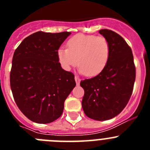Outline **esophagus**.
<instances>
[{
    "instance_id": "esophagus-1",
    "label": "esophagus",
    "mask_w": 150,
    "mask_h": 150,
    "mask_svg": "<svg viewBox=\"0 0 150 150\" xmlns=\"http://www.w3.org/2000/svg\"><path fill=\"white\" fill-rule=\"evenodd\" d=\"M75 81H76V83L77 86H79V83H80V79H79L78 76H75Z\"/></svg>"
}]
</instances>
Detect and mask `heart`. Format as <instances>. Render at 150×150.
<instances>
[{
  "instance_id": "obj_1",
  "label": "heart",
  "mask_w": 150,
  "mask_h": 150,
  "mask_svg": "<svg viewBox=\"0 0 150 150\" xmlns=\"http://www.w3.org/2000/svg\"><path fill=\"white\" fill-rule=\"evenodd\" d=\"M67 49L59 48L57 58L65 71L79 65V72L95 76L103 71L110 58V44L104 37L79 34L70 38Z\"/></svg>"
}]
</instances>
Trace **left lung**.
Segmentation results:
<instances>
[{
	"label": "left lung",
	"instance_id": "left-lung-1",
	"mask_svg": "<svg viewBox=\"0 0 150 150\" xmlns=\"http://www.w3.org/2000/svg\"><path fill=\"white\" fill-rule=\"evenodd\" d=\"M99 33L109 43L110 58L101 73L80 82L85 91L82 107L88 117L105 121L120 114L127 105L136 71L132 49L121 36L107 29Z\"/></svg>",
	"mask_w": 150,
	"mask_h": 150
}]
</instances>
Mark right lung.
Here are the masks:
<instances>
[{
  "instance_id": "add662e5",
  "label": "right lung",
  "mask_w": 150,
  "mask_h": 150,
  "mask_svg": "<svg viewBox=\"0 0 150 150\" xmlns=\"http://www.w3.org/2000/svg\"><path fill=\"white\" fill-rule=\"evenodd\" d=\"M71 34L38 31L14 52L10 78L13 98L22 113L36 123L60 117L64 100L76 86L74 75L64 71L57 58V50Z\"/></svg>"
}]
</instances>
